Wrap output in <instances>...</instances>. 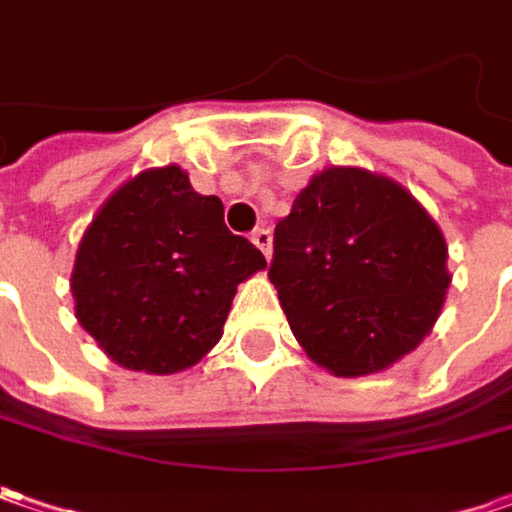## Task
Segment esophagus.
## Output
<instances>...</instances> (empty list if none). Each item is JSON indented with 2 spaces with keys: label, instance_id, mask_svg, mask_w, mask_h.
Returning <instances> with one entry per match:
<instances>
[{
  "label": "esophagus",
  "instance_id": "esophagus-1",
  "mask_svg": "<svg viewBox=\"0 0 512 512\" xmlns=\"http://www.w3.org/2000/svg\"><path fill=\"white\" fill-rule=\"evenodd\" d=\"M252 243H255L263 255L272 257V232H269L266 226H260V229H255V232H252Z\"/></svg>",
  "mask_w": 512,
  "mask_h": 512
}]
</instances>
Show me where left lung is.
<instances>
[{
	"instance_id": "left-lung-1",
	"label": "left lung",
	"mask_w": 512,
	"mask_h": 512,
	"mask_svg": "<svg viewBox=\"0 0 512 512\" xmlns=\"http://www.w3.org/2000/svg\"><path fill=\"white\" fill-rule=\"evenodd\" d=\"M269 280L306 355L338 378L392 367L421 344L450 289L427 209L367 168L318 171L275 226Z\"/></svg>"
}]
</instances>
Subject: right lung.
<instances>
[{"instance_id": "obj_1", "label": "right lung", "mask_w": 512, "mask_h": 512, "mask_svg": "<svg viewBox=\"0 0 512 512\" xmlns=\"http://www.w3.org/2000/svg\"><path fill=\"white\" fill-rule=\"evenodd\" d=\"M260 269L266 257L226 229L220 197L197 194L180 166L148 168L82 234L74 312L114 364L171 375L220 341L237 286Z\"/></svg>"}]
</instances>
